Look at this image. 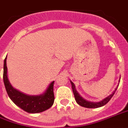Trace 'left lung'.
<instances>
[{
    "instance_id": "8db88e82",
    "label": "left lung",
    "mask_w": 128,
    "mask_h": 128,
    "mask_svg": "<svg viewBox=\"0 0 128 128\" xmlns=\"http://www.w3.org/2000/svg\"><path fill=\"white\" fill-rule=\"evenodd\" d=\"M70 82L72 84V90H73V92H74V94L75 99L76 100L77 103L78 104H80V106L86 107V108H98V107H100V106H104V105H105V104L110 100V99H111V98L113 97V96L115 93V91L118 89V86H119V85H118L117 88H115V90L112 92V94H111L109 96L106 97V98H104L103 100H102L101 101L95 102H94L88 101V100H85L84 98H83L80 95V94L77 92L76 88V86H75L74 84L73 83L72 81H70Z\"/></svg>"
}]
</instances>
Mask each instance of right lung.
Masks as SVG:
<instances>
[{
	"mask_svg": "<svg viewBox=\"0 0 128 128\" xmlns=\"http://www.w3.org/2000/svg\"><path fill=\"white\" fill-rule=\"evenodd\" d=\"M3 81L6 92L10 100L17 106L30 113H38L44 111L53 104L54 81L50 84L44 93L40 95H28L16 90L10 84L7 75L6 56L4 60Z\"/></svg>",
	"mask_w": 128,
	"mask_h": 128,
	"instance_id": "right-lung-1",
	"label": "right lung"
}]
</instances>
